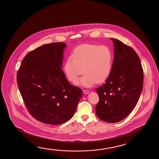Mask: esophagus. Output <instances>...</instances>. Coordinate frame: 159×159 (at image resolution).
I'll list each match as a JSON object with an SVG mask.
<instances>
[{"mask_svg":"<svg viewBox=\"0 0 159 159\" xmlns=\"http://www.w3.org/2000/svg\"><path fill=\"white\" fill-rule=\"evenodd\" d=\"M83 91L84 94H87L89 93V91L88 90H86V89H85V90H83Z\"/></svg>","mask_w":159,"mask_h":159,"instance_id":"obj_1","label":"esophagus"}]
</instances>
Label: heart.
I'll list each match as a JSON object with an SVG mask.
<instances>
[{
	"instance_id": "b5f03b06",
	"label": "heart",
	"mask_w": 159,
	"mask_h": 159,
	"mask_svg": "<svg viewBox=\"0 0 159 159\" xmlns=\"http://www.w3.org/2000/svg\"><path fill=\"white\" fill-rule=\"evenodd\" d=\"M112 59V51L108 46L84 44L74 50L73 57L65 61L64 70L68 80L73 83L85 73L76 84L90 87L96 82L102 83L109 78Z\"/></svg>"
}]
</instances>
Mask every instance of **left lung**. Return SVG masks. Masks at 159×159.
<instances>
[{
  "label": "left lung",
  "mask_w": 159,
  "mask_h": 159,
  "mask_svg": "<svg viewBox=\"0 0 159 159\" xmlns=\"http://www.w3.org/2000/svg\"><path fill=\"white\" fill-rule=\"evenodd\" d=\"M114 55L111 73L102 86L96 89L99 97L96 114L105 122H117L135 108L143 88L141 61L132 48L111 38Z\"/></svg>",
  "instance_id": "8db88e82"
}]
</instances>
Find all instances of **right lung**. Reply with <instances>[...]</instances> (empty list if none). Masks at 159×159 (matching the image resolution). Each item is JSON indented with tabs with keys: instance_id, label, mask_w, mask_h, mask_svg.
I'll use <instances>...</instances> for the list:
<instances>
[{
	"instance_id": "1",
	"label": "right lung",
	"mask_w": 159,
	"mask_h": 159,
	"mask_svg": "<svg viewBox=\"0 0 159 159\" xmlns=\"http://www.w3.org/2000/svg\"><path fill=\"white\" fill-rule=\"evenodd\" d=\"M64 43L43 45L28 52L17 73L27 109L40 122L63 124L75 112L82 90L69 83L61 69Z\"/></svg>"
}]
</instances>
